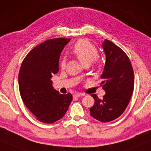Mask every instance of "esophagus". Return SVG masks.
Listing matches in <instances>:
<instances>
[{
    "instance_id": "esophagus-1",
    "label": "esophagus",
    "mask_w": 151,
    "mask_h": 151,
    "mask_svg": "<svg viewBox=\"0 0 151 151\" xmlns=\"http://www.w3.org/2000/svg\"><path fill=\"white\" fill-rule=\"evenodd\" d=\"M74 97H80V96H85L84 94H83V93H76L73 95Z\"/></svg>"
}]
</instances>
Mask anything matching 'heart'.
Masks as SVG:
<instances>
[{
	"label": "heart",
	"mask_w": 151,
	"mask_h": 151,
	"mask_svg": "<svg viewBox=\"0 0 151 151\" xmlns=\"http://www.w3.org/2000/svg\"><path fill=\"white\" fill-rule=\"evenodd\" d=\"M72 51L83 65L87 66L92 63L94 66H99L100 61L98 57L99 52L97 48L88 40L81 39L78 40L73 47ZM65 63V59L62 58L60 62V66L63 68Z\"/></svg>",
	"instance_id": "obj_1"
}]
</instances>
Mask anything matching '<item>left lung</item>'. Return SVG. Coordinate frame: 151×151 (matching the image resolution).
<instances>
[{
    "label": "left lung",
    "instance_id": "8db88e82",
    "mask_svg": "<svg viewBox=\"0 0 151 151\" xmlns=\"http://www.w3.org/2000/svg\"><path fill=\"white\" fill-rule=\"evenodd\" d=\"M103 47L106 62L100 86L106 93L102 99L92 95L95 102L90 111L97 120L107 122L120 117L128 106L133 92L134 73L130 59L120 47L107 40Z\"/></svg>",
    "mask_w": 151,
    "mask_h": 151
}]
</instances>
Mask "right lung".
Segmentation results:
<instances>
[{
	"label": "right lung",
	"instance_id": "add662e5",
	"mask_svg": "<svg viewBox=\"0 0 151 151\" xmlns=\"http://www.w3.org/2000/svg\"><path fill=\"white\" fill-rule=\"evenodd\" d=\"M70 38L44 41L23 60L18 75L20 94L25 106L40 122L51 124L66 113L73 101L70 93L60 94L50 78L59 71V59Z\"/></svg>",
	"mask_w": 151,
	"mask_h": 151
}]
</instances>
